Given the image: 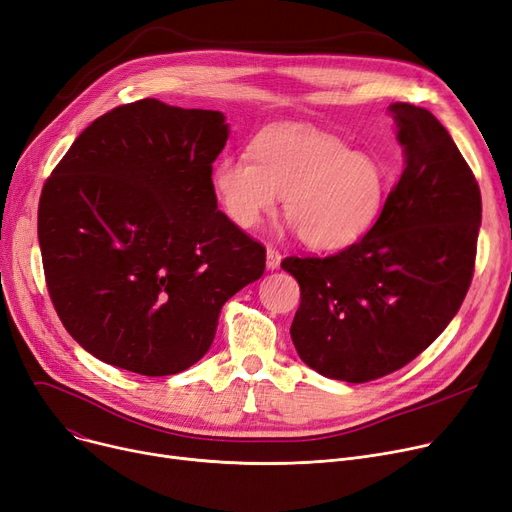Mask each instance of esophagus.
Returning <instances> with one entry per match:
<instances>
[{
  "label": "esophagus",
  "instance_id": "34e87169",
  "mask_svg": "<svg viewBox=\"0 0 512 512\" xmlns=\"http://www.w3.org/2000/svg\"><path fill=\"white\" fill-rule=\"evenodd\" d=\"M281 266V254L275 248H266V269L277 271Z\"/></svg>",
  "mask_w": 512,
  "mask_h": 512
}]
</instances>
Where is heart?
<instances>
[{
	"instance_id": "heart-1",
	"label": "heart",
	"mask_w": 512,
	"mask_h": 512,
	"mask_svg": "<svg viewBox=\"0 0 512 512\" xmlns=\"http://www.w3.org/2000/svg\"><path fill=\"white\" fill-rule=\"evenodd\" d=\"M250 157L225 156L212 170L218 202L241 229L256 227L285 196V214L314 250H342L362 239L385 206L392 173L367 152H352L312 129H271Z\"/></svg>"
}]
</instances>
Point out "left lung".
I'll return each mask as SVG.
<instances>
[{"label": "left lung", "instance_id": "8db88e82", "mask_svg": "<svg viewBox=\"0 0 512 512\" xmlns=\"http://www.w3.org/2000/svg\"><path fill=\"white\" fill-rule=\"evenodd\" d=\"M404 170L377 223L327 258L291 256L300 283L291 342L310 369L348 383L402 369L454 319L473 279L481 193L429 110L389 106Z\"/></svg>", "mask_w": 512, "mask_h": 512}]
</instances>
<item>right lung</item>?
<instances>
[{"mask_svg": "<svg viewBox=\"0 0 512 512\" xmlns=\"http://www.w3.org/2000/svg\"><path fill=\"white\" fill-rule=\"evenodd\" d=\"M223 112L154 97L75 139L45 181L39 248L66 331L137 375H175L212 346L223 304L264 273L266 250L218 210Z\"/></svg>", "mask_w": 512, "mask_h": 512, "instance_id": "right-lung-1", "label": "right lung"}]
</instances>
